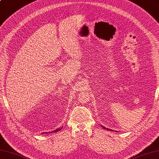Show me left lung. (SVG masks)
I'll return each mask as SVG.
<instances>
[{
    "mask_svg": "<svg viewBox=\"0 0 159 159\" xmlns=\"http://www.w3.org/2000/svg\"><path fill=\"white\" fill-rule=\"evenodd\" d=\"M102 128H104V129H106V128H105V127H103V126H102ZM106 129H107V130H110H110H111V129H108V128H107Z\"/></svg>",
    "mask_w": 159,
    "mask_h": 159,
    "instance_id": "obj_1",
    "label": "left lung"
}]
</instances>
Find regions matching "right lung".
Here are the masks:
<instances>
[{
	"instance_id": "right-lung-1",
	"label": "right lung",
	"mask_w": 159,
	"mask_h": 159,
	"mask_svg": "<svg viewBox=\"0 0 159 159\" xmlns=\"http://www.w3.org/2000/svg\"><path fill=\"white\" fill-rule=\"evenodd\" d=\"M61 129V128H58V129H55L54 131H52V133H53V132H58V131H60ZM49 133H50V132H49ZM47 134H48V132H47Z\"/></svg>"
}]
</instances>
